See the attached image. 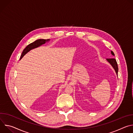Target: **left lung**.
I'll list each match as a JSON object with an SVG mask.
<instances>
[{
    "label": "left lung",
    "instance_id": "8db88e82",
    "mask_svg": "<svg viewBox=\"0 0 133 133\" xmlns=\"http://www.w3.org/2000/svg\"><path fill=\"white\" fill-rule=\"evenodd\" d=\"M111 54L112 56H115L114 53L113 51H111ZM106 61L110 64V65L112 67V68L114 69V70L116 73V75L118 76V65H117V63L116 59L115 58H109V59H107Z\"/></svg>",
    "mask_w": 133,
    "mask_h": 133
}]
</instances>
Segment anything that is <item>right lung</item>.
Here are the masks:
<instances>
[{
	"label": "right lung",
	"mask_w": 133,
	"mask_h": 133,
	"mask_svg": "<svg viewBox=\"0 0 133 133\" xmlns=\"http://www.w3.org/2000/svg\"><path fill=\"white\" fill-rule=\"evenodd\" d=\"M50 39H38L36 40V41H35L34 42L29 44L23 50L21 57V59H22L23 57L30 50L37 48L38 47L41 46L42 45L45 44L46 42H49Z\"/></svg>",
	"instance_id": "obj_1"
}]
</instances>
